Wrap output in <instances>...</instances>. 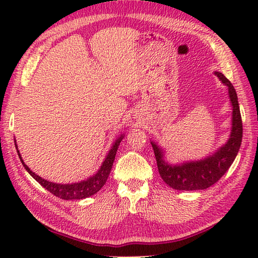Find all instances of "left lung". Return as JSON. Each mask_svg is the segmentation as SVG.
I'll return each mask as SVG.
<instances>
[{"instance_id": "obj_1", "label": "left lung", "mask_w": 258, "mask_h": 258, "mask_svg": "<svg viewBox=\"0 0 258 258\" xmlns=\"http://www.w3.org/2000/svg\"><path fill=\"white\" fill-rule=\"evenodd\" d=\"M215 74L222 81V83L228 87V95L233 106L232 132L226 144L204 160L186 162L179 165H171L164 161V154L161 147H158L154 142H151L161 177L174 189H205L214 185L231 167L242 144L243 124L236 91L231 82L222 73L215 72Z\"/></svg>"}]
</instances>
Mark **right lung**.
<instances>
[{
  "mask_svg": "<svg viewBox=\"0 0 258 258\" xmlns=\"http://www.w3.org/2000/svg\"><path fill=\"white\" fill-rule=\"evenodd\" d=\"M122 140H123V135H120V138H118L116 141L114 142L112 149L109 150L108 154H107L105 160H104L101 168L98 169L95 175H93V176L89 177L85 180H82V182H80V183H72V184L52 183V182H48V180H46L44 178L40 177L35 173H33L31 169L25 165L23 160H22L16 143H15V147H16V151H18L20 160H21L22 164H23V166L25 167L26 171L29 172L31 176L34 178L36 182L40 183L43 187L46 188L48 191H50V193L55 195L56 197H59V199H62V200H82V199H86V197H90L92 195L96 194L97 191L103 187L104 184L106 183L109 172H111L112 166H113V162L115 160V155H116L118 145Z\"/></svg>",
  "mask_w": 258,
  "mask_h": 258,
  "instance_id": "add662e5",
  "label": "right lung"
}]
</instances>
